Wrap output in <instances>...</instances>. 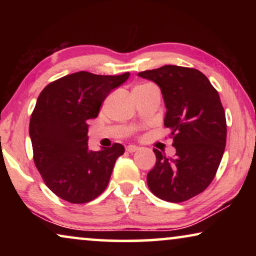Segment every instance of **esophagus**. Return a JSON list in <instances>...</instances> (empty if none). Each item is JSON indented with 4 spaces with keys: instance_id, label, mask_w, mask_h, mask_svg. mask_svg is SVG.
Returning a JSON list of instances; mask_svg holds the SVG:
<instances>
[{
    "instance_id": "1",
    "label": "esophagus",
    "mask_w": 256,
    "mask_h": 256,
    "mask_svg": "<svg viewBox=\"0 0 256 256\" xmlns=\"http://www.w3.org/2000/svg\"><path fill=\"white\" fill-rule=\"evenodd\" d=\"M140 148L138 146H128L127 148H126V150H127L128 152H138Z\"/></svg>"
}]
</instances>
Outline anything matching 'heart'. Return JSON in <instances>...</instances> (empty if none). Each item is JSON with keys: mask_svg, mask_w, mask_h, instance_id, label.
I'll use <instances>...</instances> for the list:
<instances>
[{"mask_svg": "<svg viewBox=\"0 0 256 256\" xmlns=\"http://www.w3.org/2000/svg\"><path fill=\"white\" fill-rule=\"evenodd\" d=\"M140 86H142V85H140Z\"/></svg>", "mask_w": 256, "mask_h": 256, "instance_id": "heart-1", "label": "heart"}]
</instances>
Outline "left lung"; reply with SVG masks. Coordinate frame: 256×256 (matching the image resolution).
<instances>
[{"instance_id": "1", "label": "left lung", "mask_w": 256, "mask_h": 256, "mask_svg": "<svg viewBox=\"0 0 256 256\" xmlns=\"http://www.w3.org/2000/svg\"><path fill=\"white\" fill-rule=\"evenodd\" d=\"M158 85L176 155L168 158L157 149L156 164L146 183L156 197L182 202L202 194L211 184L226 146V118L219 94L196 68L166 65L140 72Z\"/></svg>"}]
</instances>
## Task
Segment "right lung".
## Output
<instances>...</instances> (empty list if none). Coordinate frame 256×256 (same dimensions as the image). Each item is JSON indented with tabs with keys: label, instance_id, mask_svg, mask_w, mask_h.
<instances>
[{
	"label": "right lung",
	"instance_id": "add662e5",
	"mask_svg": "<svg viewBox=\"0 0 256 256\" xmlns=\"http://www.w3.org/2000/svg\"><path fill=\"white\" fill-rule=\"evenodd\" d=\"M80 71L48 84L31 114L34 160L46 186L59 198L84 204L102 194L124 146L88 149V124L108 94L129 78Z\"/></svg>",
	"mask_w": 256,
	"mask_h": 256
}]
</instances>
